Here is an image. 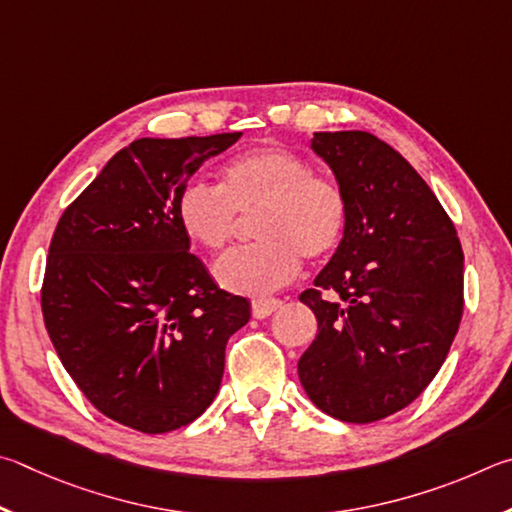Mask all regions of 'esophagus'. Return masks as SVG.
Here are the masks:
<instances>
[{
  "label": "esophagus",
  "mask_w": 512,
  "mask_h": 512,
  "mask_svg": "<svg viewBox=\"0 0 512 512\" xmlns=\"http://www.w3.org/2000/svg\"><path fill=\"white\" fill-rule=\"evenodd\" d=\"M281 299H256L251 301V315H254L256 319H265L270 317L274 310L281 308Z\"/></svg>",
  "instance_id": "34e87169"
}]
</instances>
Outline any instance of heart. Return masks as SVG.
<instances>
[{
    "instance_id": "obj_1",
    "label": "heart",
    "mask_w": 512,
    "mask_h": 512,
    "mask_svg": "<svg viewBox=\"0 0 512 512\" xmlns=\"http://www.w3.org/2000/svg\"><path fill=\"white\" fill-rule=\"evenodd\" d=\"M254 245L229 251L215 263L227 290L267 294L301 270V258L324 261L348 229V195L335 177L312 173V164L281 146L254 148L231 157L220 186L188 182L177 193L175 215L188 240L220 251L238 233L240 218L254 215Z\"/></svg>"
}]
</instances>
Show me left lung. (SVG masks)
I'll list each match as a JSON object with an SVG mask.
<instances>
[{
	"instance_id": "left-lung-1",
	"label": "left lung",
	"mask_w": 512,
	"mask_h": 512,
	"mask_svg": "<svg viewBox=\"0 0 512 512\" xmlns=\"http://www.w3.org/2000/svg\"><path fill=\"white\" fill-rule=\"evenodd\" d=\"M348 195L335 256L301 292L319 333L299 360L315 405L373 423L411 405L445 362L463 315L454 222L409 161L371 132H315Z\"/></svg>"
}]
</instances>
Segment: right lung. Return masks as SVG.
I'll return each instance as SVG.
<instances>
[{
	"label": "right lung",
	"instance_id": "right-lung-1",
	"mask_svg": "<svg viewBox=\"0 0 512 512\" xmlns=\"http://www.w3.org/2000/svg\"><path fill=\"white\" fill-rule=\"evenodd\" d=\"M240 137L132 141L53 231L40 290L53 348L83 396L137 432L193 423L249 321V301L215 285L175 215L186 179Z\"/></svg>",
	"mask_w": 512,
	"mask_h": 512
}]
</instances>
